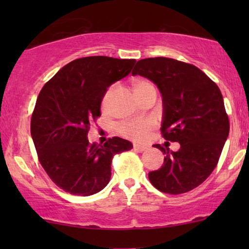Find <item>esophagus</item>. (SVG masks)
Here are the masks:
<instances>
[{
	"instance_id": "34e87169",
	"label": "esophagus",
	"mask_w": 249,
	"mask_h": 249,
	"mask_svg": "<svg viewBox=\"0 0 249 249\" xmlns=\"http://www.w3.org/2000/svg\"><path fill=\"white\" fill-rule=\"evenodd\" d=\"M146 148L147 147H146V146H142V145H138V144L134 145V149L136 152H144Z\"/></svg>"
}]
</instances>
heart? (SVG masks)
<instances>
[{
	"mask_svg": "<svg viewBox=\"0 0 249 249\" xmlns=\"http://www.w3.org/2000/svg\"><path fill=\"white\" fill-rule=\"evenodd\" d=\"M152 87L154 86L146 80H137L132 84V89H134L136 96H138V95H141L142 93V91ZM110 93L111 89L105 94L103 105L107 104V101L108 96H110ZM152 127L153 122L151 120H132L124 122V124L119 125V132L127 138L134 139V141H141V139L144 138L145 135L151 130Z\"/></svg>",
	"mask_w": 249,
	"mask_h": 249,
	"instance_id": "obj_1",
	"label": "heart"
}]
</instances>
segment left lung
I'll return each mask as SVG.
<instances>
[{
    "instance_id": "left-lung-1",
    "label": "left lung",
    "mask_w": 249,
    "mask_h": 249,
    "mask_svg": "<svg viewBox=\"0 0 249 249\" xmlns=\"http://www.w3.org/2000/svg\"><path fill=\"white\" fill-rule=\"evenodd\" d=\"M131 73L159 87L162 136L180 142L177 152L154 145L165 158L161 168L148 173L149 181L160 192L172 195L196 188L215 169L229 135V118L219 87L197 67L169 57L139 60Z\"/></svg>"
}]
</instances>
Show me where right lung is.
<instances>
[{
	"instance_id": "1",
	"label": "right lung",
	"mask_w": 249,
	"mask_h": 249,
	"mask_svg": "<svg viewBox=\"0 0 249 249\" xmlns=\"http://www.w3.org/2000/svg\"><path fill=\"white\" fill-rule=\"evenodd\" d=\"M136 60L87 56L71 61L40 90L30 122L38 161L57 187L72 195L101 192L115 154L132 148L120 137L90 144L89 127L101 117L107 87L130 73Z\"/></svg>"
}]
</instances>
